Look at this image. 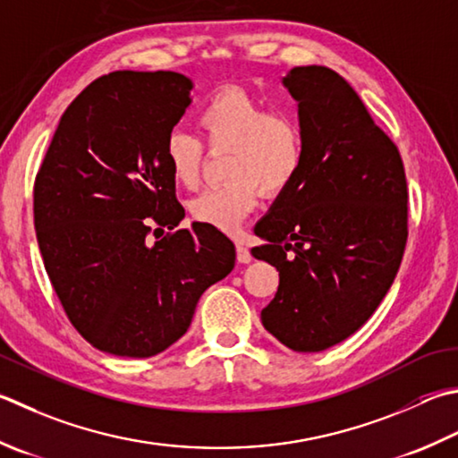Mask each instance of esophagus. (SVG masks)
<instances>
[{
  "instance_id": "obj_1",
  "label": "esophagus",
  "mask_w": 458,
  "mask_h": 458,
  "mask_svg": "<svg viewBox=\"0 0 458 458\" xmlns=\"http://www.w3.org/2000/svg\"><path fill=\"white\" fill-rule=\"evenodd\" d=\"M236 258L240 264H248L250 259H252V252H250V248H246L244 244H236Z\"/></svg>"
}]
</instances>
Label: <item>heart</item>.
<instances>
[{
	"instance_id": "heart-1",
	"label": "heart",
	"mask_w": 458,
	"mask_h": 458,
	"mask_svg": "<svg viewBox=\"0 0 458 458\" xmlns=\"http://www.w3.org/2000/svg\"><path fill=\"white\" fill-rule=\"evenodd\" d=\"M196 123L206 147L230 150L224 163L228 182L206 188L188 204L196 222L236 230L259 194L276 199L298 181L306 163V132L293 113L272 111L246 89L224 87L200 105ZM165 158L176 184H199L204 163L199 137L173 129L165 139Z\"/></svg>"
}]
</instances>
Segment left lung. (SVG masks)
Wrapping results in <instances>:
<instances>
[{
    "mask_svg": "<svg viewBox=\"0 0 458 458\" xmlns=\"http://www.w3.org/2000/svg\"><path fill=\"white\" fill-rule=\"evenodd\" d=\"M298 101L306 163L256 234L258 259L280 272L262 324L293 352L344 342L377 310L409 236V192L399 148L347 81L321 65L284 77Z\"/></svg>",
    "mask_w": 458,
    "mask_h": 458,
    "instance_id": "obj_1",
    "label": "left lung"
}]
</instances>
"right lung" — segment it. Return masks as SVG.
Wrapping results in <instances>:
<instances>
[{"instance_id":"obj_1","label":"right lung","mask_w":458,"mask_h":458,"mask_svg":"<svg viewBox=\"0 0 458 458\" xmlns=\"http://www.w3.org/2000/svg\"><path fill=\"white\" fill-rule=\"evenodd\" d=\"M191 89L174 71L95 79L63 113L35 176L45 270L71 324L105 353L165 352L186 334L204 290L234 267V244L220 230H176L184 208L165 139Z\"/></svg>"}]
</instances>
